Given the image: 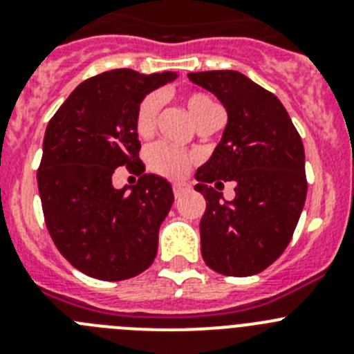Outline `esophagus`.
<instances>
[{"instance_id":"obj_1","label":"esophagus","mask_w":354,"mask_h":354,"mask_svg":"<svg viewBox=\"0 0 354 354\" xmlns=\"http://www.w3.org/2000/svg\"><path fill=\"white\" fill-rule=\"evenodd\" d=\"M174 195L175 196H180V195H184V193H187L189 192V189H192V186H189V184L187 183H174Z\"/></svg>"}]
</instances>
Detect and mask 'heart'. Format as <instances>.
<instances>
[{
    "instance_id": "b5f03b06",
    "label": "heart",
    "mask_w": 354,
    "mask_h": 354,
    "mask_svg": "<svg viewBox=\"0 0 354 354\" xmlns=\"http://www.w3.org/2000/svg\"><path fill=\"white\" fill-rule=\"evenodd\" d=\"M184 102H186L187 111L192 113L196 126H204V124L211 122L212 118L221 115L220 106L216 104L211 97L205 95V93H187L184 97ZM159 106H161V102H159V97L156 93L145 95L140 101V104L136 106V111H134V129H136V133L142 138L150 136L152 131H154ZM193 159H195L193 154H189V152L183 149H177L174 145H168L165 142L154 143L147 150L149 168L156 171V174L165 175V177H180V175H184L187 168H189V165L193 162Z\"/></svg>"
}]
</instances>
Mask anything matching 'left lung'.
Returning <instances> with one entry per match:
<instances>
[{"label": "left lung", "mask_w": 354, "mask_h": 354, "mask_svg": "<svg viewBox=\"0 0 354 354\" xmlns=\"http://www.w3.org/2000/svg\"><path fill=\"white\" fill-rule=\"evenodd\" d=\"M187 77L214 93L228 115L223 138L195 174V189L207 204L200 221L202 257L216 273L252 277L282 255L305 205L301 136L278 97L245 74ZM225 182L236 186L230 203L221 200Z\"/></svg>", "instance_id": "8db88e82"}]
</instances>
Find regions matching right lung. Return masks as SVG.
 Listing matches in <instances>:
<instances>
[{
    "label": "right lung",
    "instance_id": "obj_1",
    "mask_svg": "<svg viewBox=\"0 0 354 354\" xmlns=\"http://www.w3.org/2000/svg\"><path fill=\"white\" fill-rule=\"evenodd\" d=\"M171 80L174 72H102L83 81L49 120L37 171L44 220L58 252L88 277L118 282L154 262L174 192L162 177L143 174L134 111ZM118 166L139 183L113 188Z\"/></svg>",
    "mask_w": 354,
    "mask_h": 354
}]
</instances>
